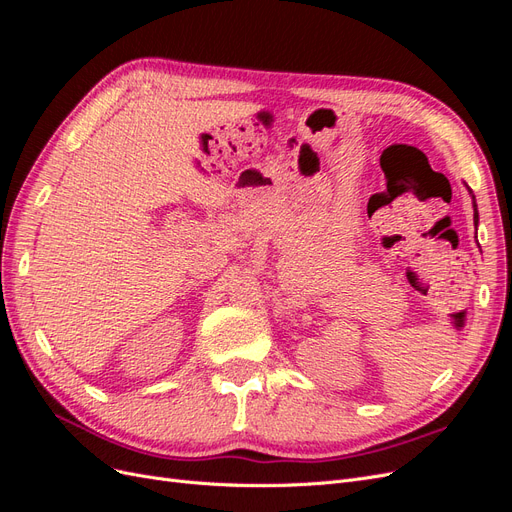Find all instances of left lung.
<instances>
[{"instance_id":"obj_1","label":"left lung","mask_w":512,"mask_h":512,"mask_svg":"<svg viewBox=\"0 0 512 512\" xmlns=\"http://www.w3.org/2000/svg\"><path fill=\"white\" fill-rule=\"evenodd\" d=\"M470 194H472V190H470ZM472 200H474V196H472ZM478 220V213H476V200H474V222Z\"/></svg>"}]
</instances>
